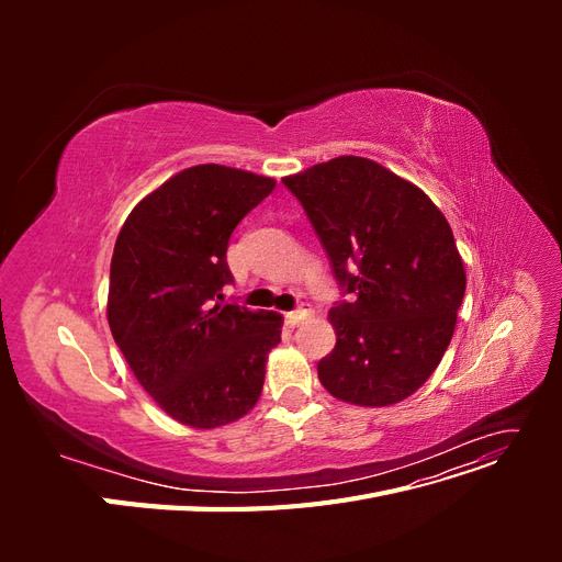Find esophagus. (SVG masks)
Here are the masks:
<instances>
[{
    "label": "esophagus",
    "instance_id": "34e87169",
    "mask_svg": "<svg viewBox=\"0 0 562 562\" xmlns=\"http://www.w3.org/2000/svg\"><path fill=\"white\" fill-rule=\"evenodd\" d=\"M310 316V310L307 307H304V304H300V307L297 310H293V312H288L285 314V323H288V326H300V321H304V318H307Z\"/></svg>",
    "mask_w": 562,
    "mask_h": 562
}]
</instances>
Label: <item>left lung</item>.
Here are the masks:
<instances>
[{
  "instance_id": "obj_1",
  "label": "left lung",
  "mask_w": 562,
  "mask_h": 562,
  "mask_svg": "<svg viewBox=\"0 0 562 562\" xmlns=\"http://www.w3.org/2000/svg\"><path fill=\"white\" fill-rule=\"evenodd\" d=\"M351 300L328 318L335 349L318 380L339 401L394 405L427 382L450 345L467 291L446 215L419 187L363 157L283 178Z\"/></svg>"
}]
</instances>
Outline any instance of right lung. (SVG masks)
Listing matches in <instances>:
<instances>
[{
    "label": "right lung",
    "mask_w": 562,
    "mask_h": 562,
    "mask_svg": "<svg viewBox=\"0 0 562 562\" xmlns=\"http://www.w3.org/2000/svg\"><path fill=\"white\" fill-rule=\"evenodd\" d=\"M274 178L201 164L131 211L110 265L108 321L135 380L166 415L215 429L258 403L283 316L223 302L234 227Z\"/></svg>",
    "instance_id": "add662e5"
}]
</instances>
